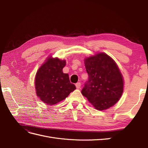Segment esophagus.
Returning a JSON list of instances; mask_svg holds the SVG:
<instances>
[{
  "label": "esophagus",
  "instance_id": "obj_1",
  "mask_svg": "<svg viewBox=\"0 0 148 148\" xmlns=\"http://www.w3.org/2000/svg\"><path fill=\"white\" fill-rule=\"evenodd\" d=\"M75 86H76V87H77V89H79V88H80V87H81V83H76Z\"/></svg>",
  "mask_w": 148,
  "mask_h": 148
}]
</instances>
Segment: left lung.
<instances>
[{
	"mask_svg": "<svg viewBox=\"0 0 148 148\" xmlns=\"http://www.w3.org/2000/svg\"><path fill=\"white\" fill-rule=\"evenodd\" d=\"M88 79L82 95L99 110L113 106L123 91L122 75L115 61L105 53H99L84 59Z\"/></svg>",
	"mask_w": 148,
	"mask_h": 148,
	"instance_id": "1",
	"label": "left lung"
}]
</instances>
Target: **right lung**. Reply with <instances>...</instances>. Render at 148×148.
Instances as JSON below:
<instances>
[{
    "label": "right lung",
    "mask_w": 148,
    "mask_h": 148,
    "mask_svg": "<svg viewBox=\"0 0 148 148\" xmlns=\"http://www.w3.org/2000/svg\"><path fill=\"white\" fill-rule=\"evenodd\" d=\"M66 65L65 60L49 57L38 69L35 77L36 95L45 104L54 105L65 99L76 89L71 83L69 75L62 69Z\"/></svg>",
    "instance_id": "add662e5"
}]
</instances>
